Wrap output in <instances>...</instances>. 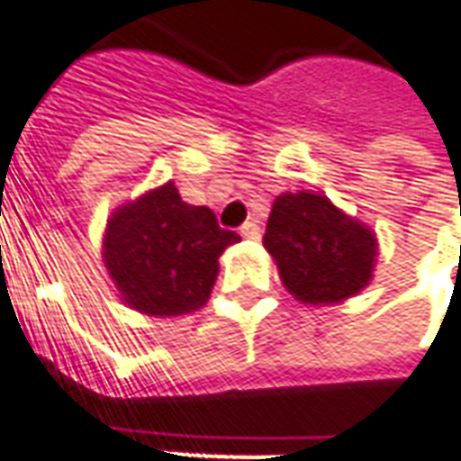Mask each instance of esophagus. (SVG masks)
Listing matches in <instances>:
<instances>
[{
    "instance_id": "1",
    "label": "esophagus",
    "mask_w": 461,
    "mask_h": 461,
    "mask_svg": "<svg viewBox=\"0 0 461 461\" xmlns=\"http://www.w3.org/2000/svg\"><path fill=\"white\" fill-rule=\"evenodd\" d=\"M240 234H242L245 240H255V242H258V240H260V227H258L255 221H245V224L240 227Z\"/></svg>"
}]
</instances>
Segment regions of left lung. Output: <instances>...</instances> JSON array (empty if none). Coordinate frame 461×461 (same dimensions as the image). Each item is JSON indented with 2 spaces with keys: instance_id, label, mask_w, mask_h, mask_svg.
I'll return each mask as SVG.
<instances>
[{
  "instance_id": "1",
  "label": "left lung",
  "mask_w": 461,
  "mask_h": 461,
  "mask_svg": "<svg viewBox=\"0 0 461 461\" xmlns=\"http://www.w3.org/2000/svg\"><path fill=\"white\" fill-rule=\"evenodd\" d=\"M262 245L285 291L301 303L334 306L370 285L377 234L357 216L313 191H285L273 201Z\"/></svg>"
}]
</instances>
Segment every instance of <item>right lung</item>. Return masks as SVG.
I'll list each match as a JSON object with an SVG mask.
<instances>
[{"label": "right lung", "mask_w": 461, "mask_h": 461, "mask_svg": "<svg viewBox=\"0 0 461 461\" xmlns=\"http://www.w3.org/2000/svg\"><path fill=\"white\" fill-rule=\"evenodd\" d=\"M234 242L237 231L219 230L212 209L181 201L176 183L167 181L112 212L102 260L124 306L170 319L209 301L219 258Z\"/></svg>", "instance_id": "1"}]
</instances>
